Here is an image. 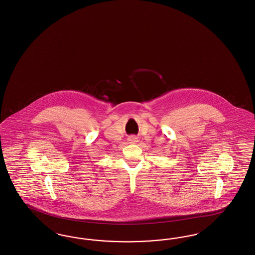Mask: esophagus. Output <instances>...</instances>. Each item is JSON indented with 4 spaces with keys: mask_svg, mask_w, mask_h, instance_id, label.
Wrapping results in <instances>:
<instances>
[{
    "mask_svg": "<svg viewBox=\"0 0 255 255\" xmlns=\"http://www.w3.org/2000/svg\"><path fill=\"white\" fill-rule=\"evenodd\" d=\"M128 141H129V143H131V144H135V143H137L138 142V138L136 137V136H130L129 138H128Z\"/></svg>",
    "mask_w": 255,
    "mask_h": 255,
    "instance_id": "34e87169",
    "label": "esophagus"
}]
</instances>
